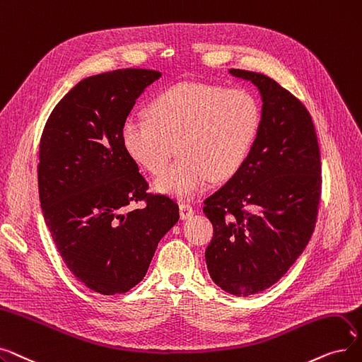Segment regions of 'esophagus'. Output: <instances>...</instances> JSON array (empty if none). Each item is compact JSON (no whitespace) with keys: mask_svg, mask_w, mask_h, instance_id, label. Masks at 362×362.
<instances>
[{"mask_svg":"<svg viewBox=\"0 0 362 362\" xmlns=\"http://www.w3.org/2000/svg\"><path fill=\"white\" fill-rule=\"evenodd\" d=\"M193 214H194V209H193L192 204H188V203H181L180 204V216H181V219L192 218Z\"/></svg>","mask_w":362,"mask_h":362,"instance_id":"esophagus-1","label":"esophagus"}]
</instances>
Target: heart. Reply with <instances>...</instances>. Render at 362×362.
Wrapping results in <instances>:
<instances>
[{
	"mask_svg": "<svg viewBox=\"0 0 362 362\" xmlns=\"http://www.w3.org/2000/svg\"><path fill=\"white\" fill-rule=\"evenodd\" d=\"M259 127L261 109L249 91L181 82L153 100L150 116L125 119L122 141L131 156L153 174L163 170L177 144L180 159L154 187L190 200L211 178L227 181L245 166Z\"/></svg>",
	"mask_w": 362,
	"mask_h": 362,
	"instance_id": "1",
	"label": "heart"
}]
</instances>
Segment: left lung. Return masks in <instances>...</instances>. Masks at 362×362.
Returning <instances> with one entry per match:
<instances>
[{
    "label": "left lung",
    "mask_w": 362,
    "mask_h": 362,
    "mask_svg": "<svg viewBox=\"0 0 362 362\" xmlns=\"http://www.w3.org/2000/svg\"><path fill=\"white\" fill-rule=\"evenodd\" d=\"M262 97L259 132L237 174L204 200L214 226L206 249L211 279L227 293L250 296L277 283L315 227L321 159L313 117L279 82L230 69Z\"/></svg>",
    "instance_id": "obj_1"
}]
</instances>
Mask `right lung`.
<instances>
[{
    "label": "right lung",
    "instance_id": "obj_1",
    "mask_svg": "<svg viewBox=\"0 0 362 362\" xmlns=\"http://www.w3.org/2000/svg\"><path fill=\"white\" fill-rule=\"evenodd\" d=\"M162 76L148 69L82 79L51 112L40 143L44 219L75 279L100 295L127 293L148 269L178 204L147 193L148 182L122 141L135 100ZM144 201L140 210L127 206Z\"/></svg>",
    "mask_w": 362,
    "mask_h": 362
}]
</instances>
